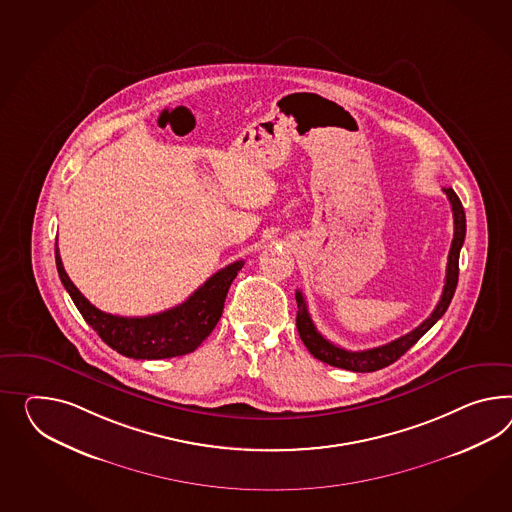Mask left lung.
Listing matches in <instances>:
<instances>
[{"mask_svg": "<svg viewBox=\"0 0 512 512\" xmlns=\"http://www.w3.org/2000/svg\"><path fill=\"white\" fill-rule=\"evenodd\" d=\"M449 202H451V210H453V224H455V232H453V241H451V249H449V256H447V269H446V284H444V291L442 297L436 304L433 314L429 315L420 327L414 328L412 332H408L405 336L397 338V340L390 341L386 345H380L375 349H367V351H347L340 345H334L332 341H328L325 336L319 334V330L315 328L312 317L308 314L306 308V301L301 291L295 293L297 299V330L301 336L302 343L306 345V349L314 354L317 360L325 362L328 366L341 367L347 371H356V373H369V371H377L382 367L394 364L395 360H399L403 354L407 353L408 349L420 340L421 336L433 327L434 323L446 314L447 306L455 295L457 289V282H459V256L464 237H466V213L460 204L457 193L449 187L444 189Z\"/></svg>", "mask_w": 512, "mask_h": 512, "instance_id": "obj_1", "label": "left lung"}]
</instances>
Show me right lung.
<instances>
[{
  "mask_svg": "<svg viewBox=\"0 0 512 512\" xmlns=\"http://www.w3.org/2000/svg\"><path fill=\"white\" fill-rule=\"evenodd\" d=\"M55 263L59 278L79 314L111 349L135 360H159L193 353L210 336L223 315L224 299L230 284L245 262L239 260L226 265L210 276L187 301L161 314L146 317H120L98 310L66 275L57 245Z\"/></svg>",
  "mask_w": 512,
  "mask_h": 512,
  "instance_id": "right-lung-1",
  "label": "right lung"
}]
</instances>
